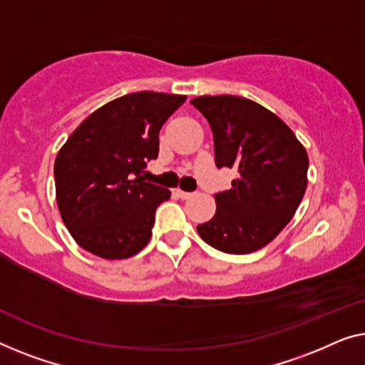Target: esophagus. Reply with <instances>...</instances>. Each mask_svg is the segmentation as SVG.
Returning <instances> with one entry per match:
<instances>
[{"label":"esophagus","mask_w":365,"mask_h":365,"mask_svg":"<svg viewBox=\"0 0 365 365\" xmlns=\"http://www.w3.org/2000/svg\"><path fill=\"white\" fill-rule=\"evenodd\" d=\"M175 193H177L180 198H183V200H187V198H190V197H192V195H193V192H185V190H175Z\"/></svg>","instance_id":"obj_1"}]
</instances>
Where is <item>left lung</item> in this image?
Returning <instances> with one entry per match:
<instances>
[{"mask_svg":"<svg viewBox=\"0 0 365 365\" xmlns=\"http://www.w3.org/2000/svg\"><path fill=\"white\" fill-rule=\"evenodd\" d=\"M192 104L212 127L217 167L236 172L232 188L215 193V217L197 232L223 253H253L274 240L299 207L307 153L278 115L253 101L202 96Z\"/></svg>","mask_w":365,"mask_h":365,"instance_id":"obj_1","label":"left lung"}]
</instances>
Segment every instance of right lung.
<instances>
[{"label": "right lung", "instance_id": "add662e5", "mask_svg": "<svg viewBox=\"0 0 365 365\" xmlns=\"http://www.w3.org/2000/svg\"><path fill=\"white\" fill-rule=\"evenodd\" d=\"M187 97L133 92L102 106L73 132L54 162L56 198L81 248L106 259L148 243L170 190L143 180L158 157V132Z\"/></svg>", "mask_w": 365, "mask_h": 365}]
</instances>
